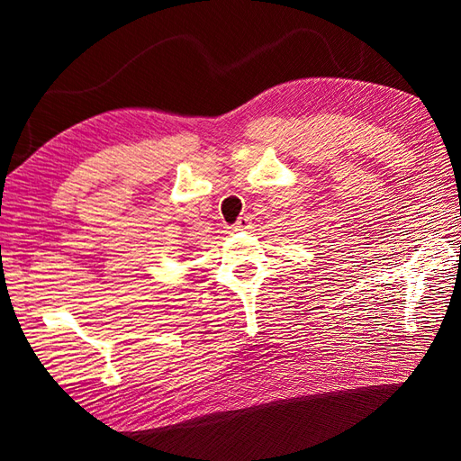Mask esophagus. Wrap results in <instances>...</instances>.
Here are the masks:
<instances>
[{"label":"esophagus","mask_w":461,"mask_h":461,"mask_svg":"<svg viewBox=\"0 0 461 461\" xmlns=\"http://www.w3.org/2000/svg\"><path fill=\"white\" fill-rule=\"evenodd\" d=\"M248 227H249V217H240L239 221H236L234 230H244V229H248Z\"/></svg>","instance_id":"1"}]
</instances>
